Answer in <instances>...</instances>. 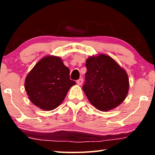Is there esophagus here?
Wrapping results in <instances>:
<instances>
[{"label": "esophagus", "instance_id": "esophagus-1", "mask_svg": "<svg viewBox=\"0 0 155 155\" xmlns=\"http://www.w3.org/2000/svg\"><path fill=\"white\" fill-rule=\"evenodd\" d=\"M83 78H79V79L78 80H77V84L78 85H81L83 84Z\"/></svg>", "mask_w": 155, "mask_h": 155}]
</instances>
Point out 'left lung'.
Masks as SVG:
<instances>
[{
  "label": "left lung",
  "mask_w": 155,
  "mask_h": 155,
  "mask_svg": "<svg viewBox=\"0 0 155 155\" xmlns=\"http://www.w3.org/2000/svg\"><path fill=\"white\" fill-rule=\"evenodd\" d=\"M85 65L87 72L83 90L91 104L103 111L120 105L129 89L125 70L111 57L103 54L90 57Z\"/></svg>",
  "instance_id": "8db88e82"
}]
</instances>
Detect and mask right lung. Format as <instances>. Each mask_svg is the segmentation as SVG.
I'll return each instance as SVG.
<instances>
[{
  "label": "right lung",
  "mask_w": 155,
  "mask_h": 155,
  "mask_svg": "<svg viewBox=\"0 0 155 155\" xmlns=\"http://www.w3.org/2000/svg\"><path fill=\"white\" fill-rule=\"evenodd\" d=\"M76 82L70 79V70L59 57L40 60L26 77L25 87L28 98L45 111L53 110L64 101Z\"/></svg>",
  "instance_id": "add662e5"
}]
</instances>
